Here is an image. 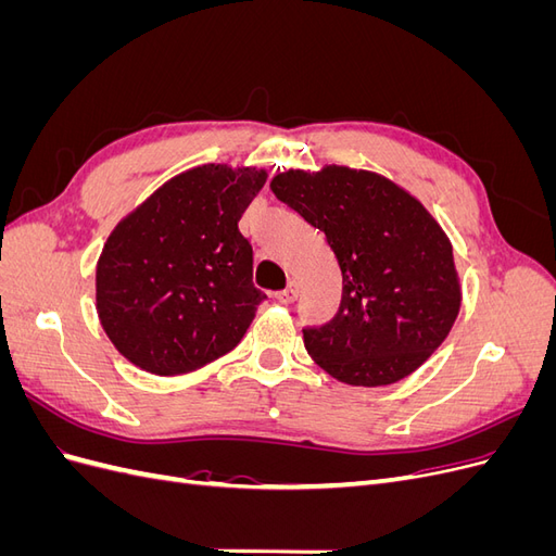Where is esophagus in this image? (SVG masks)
Listing matches in <instances>:
<instances>
[{
  "label": "esophagus",
  "instance_id": "obj_1",
  "mask_svg": "<svg viewBox=\"0 0 556 556\" xmlns=\"http://www.w3.org/2000/svg\"><path fill=\"white\" fill-rule=\"evenodd\" d=\"M296 296H299V285L296 282H290L288 288L285 290H280V292H276V299L280 301V304H285V306H290V304H294L296 301Z\"/></svg>",
  "mask_w": 556,
  "mask_h": 556
}]
</instances>
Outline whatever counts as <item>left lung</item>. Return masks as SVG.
Here are the masks:
<instances>
[{
	"label": "left lung",
	"mask_w": 556,
	"mask_h": 556,
	"mask_svg": "<svg viewBox=\"0 0 556 556\" xmlns=\"http://www.w3.org/2000/svg\"><path fill=\"white\" fill-rule=\"evenodd\" d=\"M271 190L325 231L343 274L339 313L323 327H304L308 355L348 384L410 376L445 341L462 304L439 223L392 180L348 166L285 172Z\"/></svg>",
	"instance_id": "8db88e82"
}]
</instances>
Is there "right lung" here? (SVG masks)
<instances>
[{
  "label": "right lung",
  "mask_w": 556,
  "mask_h": 556,
  "mask_svg": "<svg viewBox=\"0 0 556 556\" xmlns=\"http://www.w3.org/2000/svg\"><path fill=\"white\" fill-rule=\"evenodd\" d=\"M264 172H185L115 227L97 264V311L113 345L155 376L227 355L266 299L239 220Z\"/></svg>",
  "instance_id": "add662e5"
}]
</instances>
